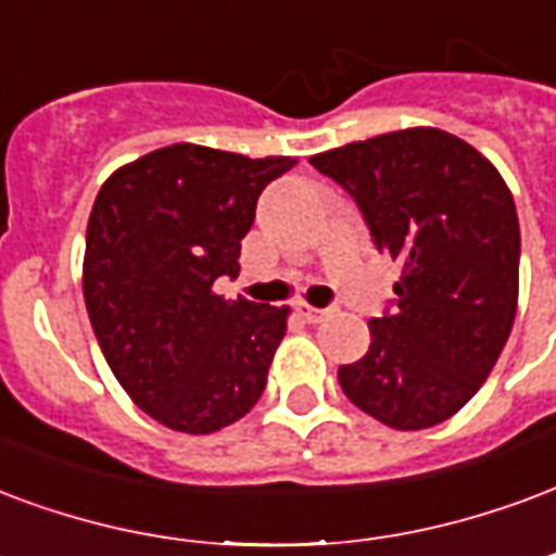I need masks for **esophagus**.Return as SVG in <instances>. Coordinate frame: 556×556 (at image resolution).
Returning <instances> with one entry per match:
<instances>
[{
	"label": "esophagus",
	"instance_id": "obj_1",
	"mask_svg": "<svg viewBox=\"0 0 556 556\" xmlns=\"http://www.w3.org/2000/svg\"><path fill=\"white\" fill-rule=\"evenodd\" d=\"M294 312H298L300 318L306 320V324H318V320H324L327 315H330V309H318V306H309L306 300H300L298 306H294Z\"/></svg>",
	"mask_w": 556,
	"mask_h": 556
}]
</instances>
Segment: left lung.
Masks as SVG:
<instances>
[{"instance_id": "1", "label": "left lung", "mask_w": 556, "mask_h": 556, "mask_svg": "<svg viewBox=\"0 0 556 556\" xmlns=\"http://www.w3.org/2000/svg\"><path fill=\"white\" fill-rule=\"evenodd\" d=\"M312 167L359 205L377 250L404 265L371 348L341 365L362 413L394 430L442 425L483 386L516 320L519 215L495 164L433 126L318 152Z\"/></svg>"}]
</instances>
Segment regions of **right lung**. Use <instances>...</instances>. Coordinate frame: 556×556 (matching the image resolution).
Listing matches in <instances>:
<instances>
[{
    "mask_svg": "<svg viewBox=\"0 0 556 556\" xmlns=\"http://www.w3.org/2000/svg\"><path fill=\"white\" fill-rule=\"evenodd\" d=\"M298 159L174 143L123 164L90 208L81 289L117 382L176 433L244 418L286 336L289 306L215 294L267 182Z\"/></svg>",
    "mask_w": 556,
    "mask_h": 556,
    "instance_id": "obj_1",
    "label": "right lung"
}]
</instances>
